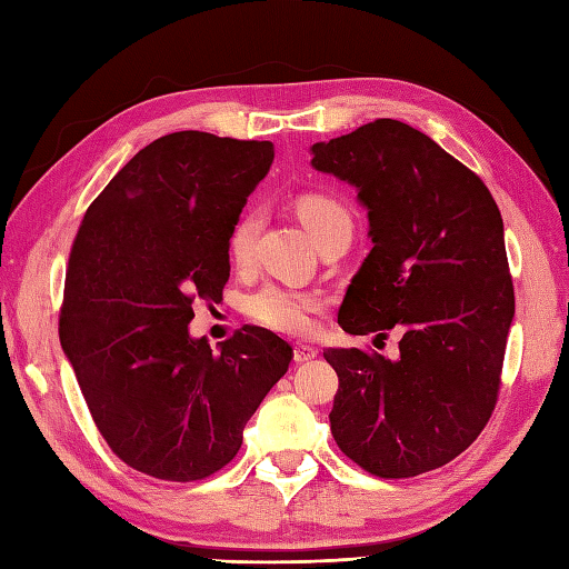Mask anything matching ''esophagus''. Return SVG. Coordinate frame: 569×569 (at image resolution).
<instances>
[{"label": "esophagus", "instance_id": "obj_1", "mask_svg": "<svg viewBox=\"0 0 569 569\" xmlns=\"http://www.w3.org/2000/svg\"><path fill=\"white\" fill-rule=\"evenodd\" d=\"M318 355L316 348H311V345H303V342H297L295 345V359L301 365V362H309V359H313Z\"/></svg>", "mask_w": 569, "mask_h": 569}]
</instances>
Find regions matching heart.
<instances>
[{"mask_svg":"<svg viewBox=\"0 0 569 569\" xmlns=\"http://www.w3.org/2000/svg\"><path fill=\"white\" fill-rule=\"evenodd\" d=\"M297 212L303 224H307L313 241H321L326 233L342 224H352L350 212L330 196L321 192H309L297 200ZM260 229L258 212H243L229 233V258L233 266H248L253 260L256 239ZM321 307V299L309 292H297V289L266 284L258 292L246 299V313L253 318L258 326H266L277 332H303L311 326V313Z\"/></svg>","mask_w":569,"mask_h":569,"instance_id":"heart-1","label":"heart"}]
</instances>
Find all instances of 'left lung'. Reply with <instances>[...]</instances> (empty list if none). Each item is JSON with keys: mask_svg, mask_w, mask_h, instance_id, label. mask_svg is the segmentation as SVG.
Listing matches in <instances>:
<instances>
[{"mask_svg": "<svg viewBox=\"0 0 569 569\" xmlns=\"http://www.w3.org/2000/svg\"><path fill=\"white\" fill-rule=\"evenodd\" d=\"M311 166L357 188L373 248L338 323L398 357L323 350L338 373L330 432L367 473L412 478L473 445L500 393L515 284L490 190L435 140L379 118L311 147Z\"/></svg>", "mask_w": 569, "mask_h": 569, "instance_id": "obj_1", "label": "left lung"}]
</instances>
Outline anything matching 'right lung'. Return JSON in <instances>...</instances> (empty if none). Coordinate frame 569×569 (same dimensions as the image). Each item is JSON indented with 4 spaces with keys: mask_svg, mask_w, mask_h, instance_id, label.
<instances>
[{
    "mask_svg": "<svg viewBox=\"0 0 569 569\" xmlns=\"http://www.w3.org/2000/svg\"><path fill=\"white\" fill-rule=\"evenodd\" d=\"M272 159V142L163 134L81 219L60 342L101 437L140 473L190 482L224 468L292 362L266 328L243 326L219 352L188 332L192 301L221 299L229 233Z\"/></svg>",
    "mask_w": 569,
    "mask_h": 569,
    "instance_id": "1",
    "label": "right lung"
}]
</instances>
